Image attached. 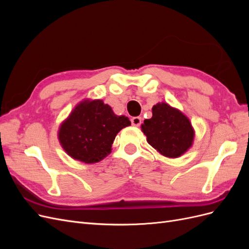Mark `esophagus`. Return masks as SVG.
Returning a JSON list of instances; mask_svg holds the SVG:
<instances>
[{
	"instance_id": "esophagus-1",
	"label": "esophagus",
	"mask_w": 249,
	"mask_h": 249,
	"mask_svg": "<svg viewBox=\"0 0 249 249\" xmlns=\"http://www.w3.org/2000/svg\"><path fill=\"white\" fill-rule=\"evenodd\" d=\"M131 123H132V124H133V125H135V126H138V125H140V124H141V117H139V116L132 117V119H131Z\"/></svg>"
}]
</instances>
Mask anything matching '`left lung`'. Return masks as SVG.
<instances>
[{"instance_id": "left-lung-1", "label": "left lung", "mask_w": 249, "mask_h": 249, "mask_svg": "<svg viewBox=\"0 0 249 249\" xmlns=\"http://www.w3.org/2000/svg\"><path fill=\"white\" fill-rule=\"evenodd\" d=\"M141 130L158 153L167 158H178L192 146L194 130L189 118L166 103L153 107V116L145 119Z\"/></svg>"}]
</instances>
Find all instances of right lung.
<instances>
[{"label": "right lung", "instance_id": "obj_1", "mask_svg": "<svg viewBox=\"0 0 249 249\" xmlns=\"http://www.w3.org/2000/svg\"><path fill=\"white\" fill-rule=\"evenodd\" d=\"M129 125V118L114 114L102 100H85L77 105L60 125L58 138L72 159L91 164L111 153L117 133Z\"/></svg>", "mask_w": 249, "mask_h": 249}]
</instances>
